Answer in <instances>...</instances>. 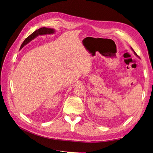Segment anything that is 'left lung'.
<instances>
[{
  "label": "left lung",
  "mask_w": 153,
  "mask_h": 153,
  "mask_svg": "<svg viewBox=\"0 0 153 153\" xmlns=\"http://www.w3.org/2000/svg\"><path fill=\"white\" fill-rule=\"evenodd\" d=\"M133 52H134V50H133ZM135 53L136 54V53H135ZM136 55H137V54H136Z\"/></svg>",
  "instance_id": "1"
}]
</instances>
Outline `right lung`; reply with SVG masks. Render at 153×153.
I'll use <instances>...</instances> for the list:
<instances>
[{"label":"right lung","instance_id":"add662e5","mask_svg":"<svg viewBox=\"0 0 153 153\" xmlns=\"http://www.w3.org/2000/svg\"><path fill=\"white\" fill-rule=\"evenodd\" d=\"M54 32V30L52 29H48L46 28V27H41V28L36 30L34 31L33 33L31 34L29 36L27 37V38L24 40V42L22 44L20 49L24 47V45L29 43L31 40L34 39L36 36L38 35H43V34H52Z\"/></svg>","mask_w":153,"mask_h":153}]
</instances>
